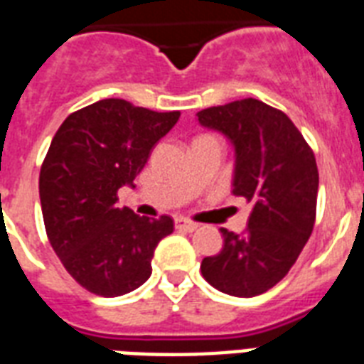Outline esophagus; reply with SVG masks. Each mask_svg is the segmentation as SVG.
<instances>
[{
	"instance_id": "1",
	"label": "esophagus",
	"mask_w": 364,
	"mask_h": 364,
	"mask_svg": "<svg viewBox=\"0 0 364 364\" xmlns=\"http://www.w3.org/2000/svg\"><path fill=\"white\" fill-rule=\"evenodd\" d=\"M176 227L177 229H181V231H188L193 232L198 229V223H194V221H188V219L185 218H177L176 219Z\"/></svg>"
}]
</instances>
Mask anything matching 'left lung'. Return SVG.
Returning <instances> with one entry per match:
<instances>
[{
  "label": "left lung",
  "mask_w": 364,
  "mask_h": 364,
  "mask_svg": "<svg viewBox=\"0 0 364 364\" xmlns=\"http://www.w3.org/2000/svg\"><path fill=\"white\" fill-rule=\"evenodd\" d=\"M198 122L232 141V193L252 202L246 231L235 235L221 227L223 250L202 259V277L229 296H259L287 277L311 237L318 191L315 154L282 110L257 99L204 108Z\"/></svg>",
  "instance_id": "8db88e82"
}]
</instances>
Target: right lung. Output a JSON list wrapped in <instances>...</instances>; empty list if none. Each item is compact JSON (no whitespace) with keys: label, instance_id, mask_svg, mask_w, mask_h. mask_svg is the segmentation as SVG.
<instances>
[{"label":"right lung","instance_id":"right-lung-1","mask_svg":"<svg viewBox=\"0 0 364 364\" xmlns=\"http://www.w3.org/2000/svg\"><path fill=\"white\" fill-rule=\"evenodd\" d=\"M179 116L102 99L55 133L40 170L41 213L51 248L87 292L116 298L151 277L154 248L173 232V219L118 208V188L133 185Z\"/></svg>","mask_w":364,"mask_h":364}]
</instances>
